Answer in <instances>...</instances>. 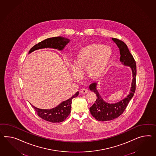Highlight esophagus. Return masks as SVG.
<instances>
[{
  "label": "esophagus",
  "mask_w": 156,
  "mask_h": 156,
  "mask_svg": "<svg viewBox=\"0 0 156 156\" xmlns=\"http://www.w3.org/2000/svg\"><path fill=\"white\" fill-rule=\"evenodd\" d=\"M89 93V91L86 89H81L80 90V93L81 94H87Z\"/></svg>",
  "instance_id": "obj_1"
}]
</instances>
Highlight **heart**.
Masks as SVG:
<instances>
[{
    "instance_id": "b5f03b06",
    "label": "heart",
    "mask_w": 156,
    "mask_h": 156,
    "mask_svg": "<svg viewBox=\"0 0 156 156\" xmlns=\"http://www.w3.org/2000/svg\"><path fill=\"white\" fill-rule=\"evenodd\" d=\"M112 59V50L110 46L92 44L80 48L71 67L72 76L79 79L80 75L87 71L88 79L94 81L104 76L110 68Z\"/></svg>"
}]
</instances>
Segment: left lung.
I'll use <instances>...</instances> for the list:
<instances>
[{
    "instance_id": "obj_1",
    "label": "left lung",
    "mask_w": 156,
    "mask_h": 156,
    "mask_svg": "<svg viewBox=\"0 0 156 156\" xmlns=\"http://www.w3.org/2000/svg\"><path fill=\"white\" fill-rule=\"evenodd\" d=\"M112 40L115 43L120 51V61L122 64L129 67L132 73V84L130 92L123 100L115 104L106 102L101 97L97 89V83H92L89 85V89L94 92L97 96L95 103L89 108L92 115L98 121L113 120L123 113L129 102L134 95L136 89V65L135 60L129 52L127 46L123 41L117 38H112Z\"/></svg>"
}]
</instances>
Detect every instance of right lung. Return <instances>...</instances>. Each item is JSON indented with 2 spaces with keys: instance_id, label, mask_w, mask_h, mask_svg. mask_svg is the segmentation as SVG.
Here are the masks:
<instances>
[{
  "instance_id": "add662e5",
  "label": "right lung",
  "mask_w": 156,
  "mask_h": 156,
  "mask_svg": "<svg viewBox=\"0 0 156 156\" xmlns=\"http://www.w3.org/2000/svg\"><path fill=\"white\" fill-rule=\"evenodd\" d=\"M69 42L70 40L68 38L62 37L47 38L34 45L30 50L29 54L37 50L44 48H55L62 51ZM79 94V92H76L71 98L62 102L58 106L51 109H41L33 105L32 107L35 109L37 115L42 119L51 123H60L64 121L69 115L72 99L76 97Z\"/></svg>"
}]
</instances>
